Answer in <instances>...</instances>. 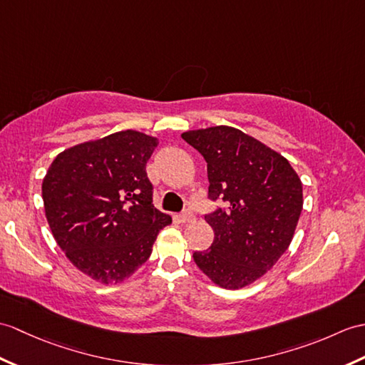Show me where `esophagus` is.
Masks as SVG:
<instances>
[{
    "label": "esophagus",
    "mask_w": 365,
    "mask_h": 365,
    "mask_svg": "<svg viewBox=\"0 0 365 365\" xmlns=\"http://www.w3.org/2000/svg\"><path fill=\"white\" fill-rule=\"evenodd\" d=\"M194 219V215L191 213V211H188V210H185L183 213H180V215H177V221L179 222H182V224H186V222H191Z\"/></svg>",
    "instance_id": "1"
}]
</instances>
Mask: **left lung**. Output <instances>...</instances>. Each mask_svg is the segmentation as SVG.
<instances>
[{"label": "left lung", "instance_id": "1", "mask_svg": "<svg viewBox=\"0 0 365 365\" xmlns=\"http://www.w3.org/2000/svg\"><path fill=\"white\" fill-rule=\"evenodd\" d=\"M182 138L205 158L208 199L225 203L205 215L215 240L192 253L194 262L217 286L240 289L289 247L303 207L302 182L283 155L235 127L190 130Z\"/></svg>", "mask_w": 365, "mask_h": 365}]
</instances>
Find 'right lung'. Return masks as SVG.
Returning <instances> with one entry per match:
<instances>
[{
    "label": "right lung",
    "instance_id": "right-lung-1",
    "mask_svg": "<svg viewBox=\"0 0 365 365\" xmlns=\"http://www.w3.org/2000/svg\"><path fill=\"white\" fill-rule=\"evenodd\" d=\"M158 140L121 130L61 152L41 185L51 232L81 272L120 283L148 261L171 216L152 203L146 163Z\"/></svg>",
    "mask_w": 365,
    "mask_h": 365
}]
</instances>
